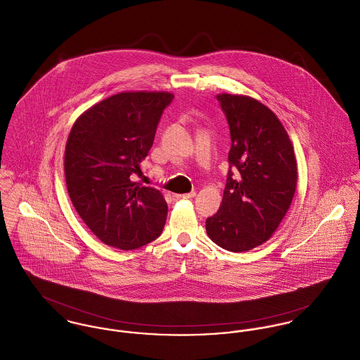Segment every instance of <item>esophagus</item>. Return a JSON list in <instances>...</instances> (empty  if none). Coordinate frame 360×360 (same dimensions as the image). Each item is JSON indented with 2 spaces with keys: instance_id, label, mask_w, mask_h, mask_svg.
Masks as SVG:
<instances>
[{
  "instance_id": "esophagus-1",
  "label": "esophagus",
  "mask_w": 360,
  "mask_h": 360,
  "mask_svg": "<svg viewBox=\"0 0 360 360\" xmlns=\"http://www.w3.org/2000/svg\"><path fill=\"white\" fill-rule=\"evenodd\" d=\"M194 195H195L194 192H192V193L174 194L172 198L174 200H188V198H193Z\"/></svg>"
}]
</instances>
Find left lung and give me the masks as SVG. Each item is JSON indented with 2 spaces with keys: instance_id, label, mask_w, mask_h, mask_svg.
Segmentation results:
<instances>
[{
  "instance_id": "1",
  "label": "left lung",
  "mask_w": 360,
  "mask_h": 360,
  "mask_svg": "<svg viewBox=\"0 0 360 360\" xmlns=\"http://www.w3.org/2000/svg\"><path fill=\"white\" fill-rule=\"evenodd\" d=\"M231 169L219 211L205 221L208 237L230 252H247L271 238L285 218L297 185V162L283 124L264 104L243 94L221 93Z\"/></svg>"
}]
</instances>
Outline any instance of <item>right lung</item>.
<instances>
[{"mask_svg": "<svg viewBox=\"0 0 360 360\" xmlns=\"http://www.w3.org/2000/svg\"><path fill=\"white\" fill-rule=\"evenodd\" d=\"M174 94L122 91L94 104L75 120L65 145L64 174L72 205L104 244L143 247L167 219L166 200L131 181L153 145L158 123Z\"/></svg>", "mask_w": 360, "mask_h": 360, "instance_id": "add662e5", "label": "right lung"}]
</instances>
